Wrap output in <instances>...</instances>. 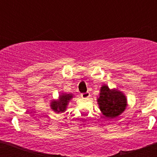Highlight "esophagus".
<instances>
[{"label": "esophagus", "instance_id": "obj_1", "mask_svg": "<svg viewBox=\"0 0 157 157\" xmlns=\"http://www.w3.org/2000/svg\"><path fill=\"white\" fill-rule=\"evenodd\" d=\"M90 96V93H89V92L83 93V94H81V97L82 98H84V99H86V98H88Z\"/></svg>", "mask_w": 157, "mask_h": 157}]
</instances>
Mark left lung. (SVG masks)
Wrapping results in <instances>:
<instances>
[{
  "instance_id": "obj_1",
  "label": "left lung",
  "mask_w": 157,
  "mask_h": 157,
  "mask_svg": "<svg viewBox=\"0 0 157 157\" xmlns=\"http://www.w3.org/2000/svg\"><path fill=\"white\" fill-rule=\"evenodd\" d=\"M126 96L116 89L110 90L104 85L101 87L98 104L101 112L105 117L114 119L124 112L127 105Z\"/></svg>"
}]
</instances>
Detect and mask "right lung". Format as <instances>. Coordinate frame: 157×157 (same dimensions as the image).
Masks as SVG:
<instances>
[{"instance_id":"add662e5","label":"right lung","mask_w":157,"mask_h":157,"mask_svg":"<svg viewBox=\"0 0 157 157\" xmlns=\"http://www.w3.org/2000/svg\"><path fill=\"white\" fill-rule=\"evenodd\" d=\"M73 98V94H63L59 95L57 100H52L50 103L51 109L55 112H64L67 109L68 102Z\"/></svg>"}]
</instances>
